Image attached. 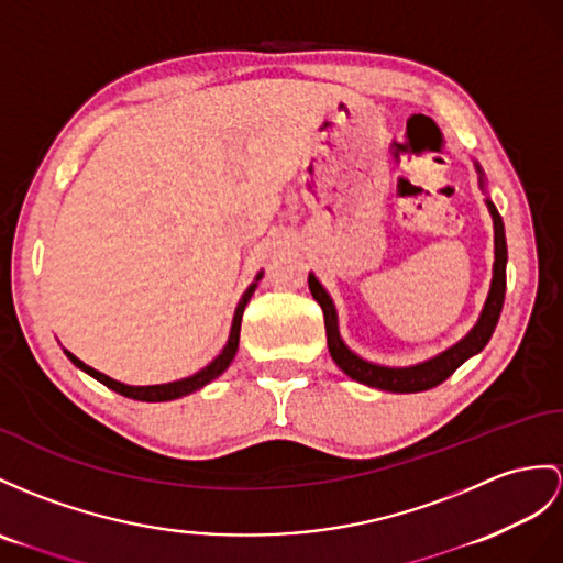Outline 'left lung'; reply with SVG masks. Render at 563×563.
<instances>
[{
  "instance_id": "obj_1",
  "label": "left lung",
  "mask_w": 563,
  "mask_h": 563,
  "mask_svg": "<svg viewBox=\"0 0 563 563\" xmlns=\"http://www.w3.org/2000/svg\"><path fill=\"white\" fill-rule=\"evenodd\" d=\"M475 169L479 174V186L485 188V174L475 162ZM487 210L492 214V224H495V265H492V284L489 294L483 306V312L475 322V327L465 334L454 346L437 353L434 358L408 365V367H389L379 365L373 361L361 358L358 353H353L346 341L339 334V314L334 308L332 296L327 294L324 286L318 282V277L310 272L308 274V286L312 298L318 300L322 312H324V329H327V346L332 353V361L339 365L341 373H346L351 379L361 382L365 387H375L382 391L391 394H416V391H428L437 385H442L446 377H451L456 369L477 355L487 346V341L495 334V327L499 322V314L504 308V294H506V234H504V222L495 208V202L487 198Z\"/></svg>"
}]
</instances>
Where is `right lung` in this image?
<instances>
[{"label":"right lung","mask_w":563,"mask_h":563,"mask_svg":"<svg viewBox=\"0 0 563 563\" xmlns=\"http://www.w3.org/2000/svg\"><path fill=\"white\" fill-rule=\"evenodd\" d=\"M263 274H265V272L260 269V272H257V277H255V282H253V284L249 286V289H245V294L241 296L239 306H236V312H234V320H231V332H229L227 346L222 349V353H219L217 358H214L210 365H205L202 369H198L196 375L184 377V379H176V382H167V385L133 387V385H123V382L112 379L109 375L100 373V369H95V367L86 365L84 361H78L71 351H66V349H64L66 358L71 361L78 369H84V373H88L90 377H95L98 382H102L104 387H109V389L117 391V394H121V396H129V399H135V401H147V404H159V401H174V399H181V396H188V394H194V391L202 389L205 385H210V382H212V379H217L219 375H222L224 369L231 365V361H234V355H236V351H239V336H241V318H243V310H245V306H249V300H251V296L255 294V289H257V282L263 279Z\"/></svg>","instance_id":"obj_1"}]
</instances>
